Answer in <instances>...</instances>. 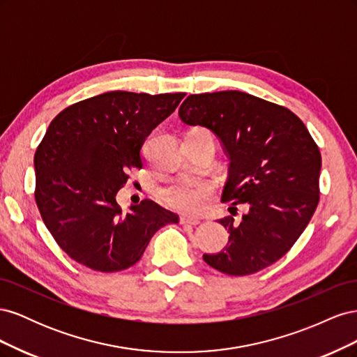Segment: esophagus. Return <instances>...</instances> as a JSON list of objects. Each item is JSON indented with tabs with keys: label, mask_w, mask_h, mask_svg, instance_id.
Returning <instances> with one entry per match:
<instances>
[{
	"label": "esophagus",
	"mask_w": 357,
	"mask_h": 357,
	"mask_svg": "<svg viewBox=\"0 0 357 357\" xmlns=\"http://www.w3.org/2000/svg\"><path fill=\"white\" fill-rule=\"evenodd\" d=\"M180 223H181V225H198V223H199V219L188 218V215H181V218H180Z\"/></svg>",
	"instance_id": "34e87169"
}]
</instances>
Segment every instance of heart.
Here are the masks:
<instances>
[{
  "label": "heart",
  "mask_w": 357,
  "mask_h": 357,
  "mask_svg": "<svg viewBox=\"0 0 357 357\" xmlns=\"http://www.w3.org/2000/svg\"><path fill=\"white\" fill-rule=\"evenodd\" d=\"M214 197V186L204 180H186L160 190V199L169 208L186 214L202 213Z\"/></svg>",
  "instance_id": "1"
}]
</instances>
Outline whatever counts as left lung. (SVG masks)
I'll list each match as a JSON object with an SVG mask.
<instances>
[{"label":"left lung","mask_w":357,"mask_h":357,"mask_svg":"<svg viewBox=\"0 0 357 357\" xmlns=\"http://www.w3.org/2000/svg\"><path fill=\"white\" fill-rule=\"evenodd\" d=\"M178 116L208 128L229 158L219 220L229 241L204 261L228 275H250L283 257L319 204L321 156L301 119L286 107L240 91L189 95ZM245 213L235 218L238 205Z\"/></svg>","instance_id":"left-lung-1"}]
</instances>
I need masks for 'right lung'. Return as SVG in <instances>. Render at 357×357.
<instances>
[{
  "instance_id": "right-lung-1",
  "label": "right lung",
  "mask_w": 357,
  "mask_h": 357,
  "mask_svg": "<svg viewBox=\"0 0 357 357\" xmlns=\"http://www.w3.org/2000/svg\"><path fill=\"white\" fill-rule=\"evenodd\" d=\"M185 93L105 92L50 122L34 156L36 202L58 245L93 271L132 266L162 226L178 215L144 199L123 213L116 201L128 171L143 167L150 132Z\"/></svg>"
}]
</instances>
